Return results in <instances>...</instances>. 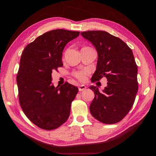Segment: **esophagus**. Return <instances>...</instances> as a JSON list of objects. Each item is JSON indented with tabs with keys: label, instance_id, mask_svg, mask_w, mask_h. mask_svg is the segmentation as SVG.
<instances>
[{
	"label": "esophagus",
	"instance_id": "obj_1",
	"mask_svg": "<svg viewBox=\"0 0 156 156\" xmlns=\"http://www.w3.org/2000/svg\"><path fill=\"white\" fill-rule=\"evenodd\" d=\"M87 88V87L84 84H81V85L79 86V91H83L84 90H85Z\"/></svg>",
	"mask_w": 156,
	"mask_h": 156
}]
</instances>
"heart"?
Returning <instances> with one entry per match:
<instances>
[{
	"instance_id": "obj_1",
	"label": "heart",
	"mask_w": 156,
	"mask_h": 156,
	"mask_svg": "<svg viewBox=\"0 0 156 156\" xmlns=\"http://www.w3.org/2000/svg\"><path fill=\"white\" fill-rule=\"evenodd\" d=\"M73 76L79 80L80 81H84L87 79V75L89 74L88 70H81V71H75L73 72Z\"/></svg>"
}]
</instances>
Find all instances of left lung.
<instances>
[{
	"label": "left lung",
	"mask_w": 156,
	"mask_h": 156,
	"mask_svg": "<svg viewBox=\"0 0 156 156\" xmlns=\"http://www.w3.org/2000/svg\"><path fill=\"white\" fill-rule=\"evenodd\" d=\"M97 50L98 58L91 81L107 79V86L100 92L96 87L90 105L93 117L102 123L115 124L129 112L138 91L137 66L131 49L119 37L105 31L90 30L81 33Z\"/></svg>",
	"instance_id": "obj_1"
}]
</instances>
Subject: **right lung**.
Instances as JSON below:
<instances>
[{"label": "right lung", "mask_w": 156, "mask_h": 156, "mask_svg": "<svg viewBox=\"0 0 156 156\" xmlns=\"http://www.w3.org/2000/svg\"><path fill=\"white\" fill-rule=\"evenodd\" d=\"M79 32L56 29L47 32L23 50L17 75L19 100L23 111L40 128L53 130L66 122L78 88L66 82L51 84V73L63 66L62 51Z\"/></svg>", "instance_id": "obj_1"}]
</instances>
